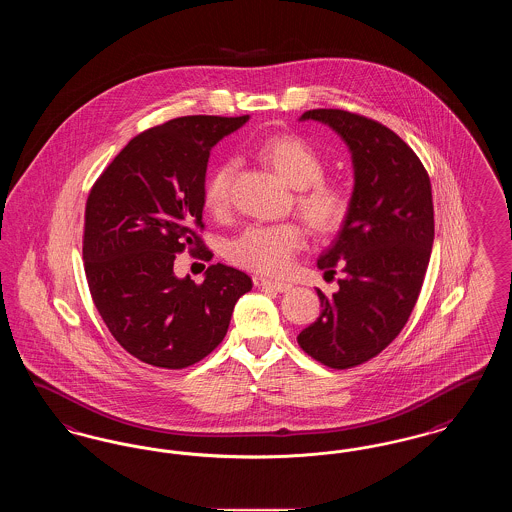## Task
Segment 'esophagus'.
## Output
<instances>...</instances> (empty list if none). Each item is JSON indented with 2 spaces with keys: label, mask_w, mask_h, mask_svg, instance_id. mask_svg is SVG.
Segmentation results:
<instances>
[{
  "label": "esophagus",
  "mask_w": 512,
  "mask_h": 512,
  "mask_svg": "<svg viewBox=\"0 0 512 512\" xmlns=\"http://www.w3.org/2000/svg\"><path fill=\"white\" fill-rule=\"evenodd\" d=\"M257 284H259L261 288H265V290H274V292L286 293L292 290V284H286V282H276V280H267V278L259 280Z\"/></svg>",
  "instance_id": "esophagus-1"
}]
</instances>
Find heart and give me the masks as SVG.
Wrapping results in <instances>:
<instances>
[{
    "mask_svg": "<svg viewBox=\"0 0 512 512\" xmlns=\"http://www.w3.org/2000/svg\"><path fill=\"white\" fill-rule=\"evenodd\" d=\"M257 155L295 194V207L301 219L318 234H334L347 222L353 209V195L345 184L324 178L326 163L307 140L295 134H278L257 146ZM236 161L226 159L209 174L203 186L205 207L213 215L230 209ZM305 245V230L297 222L255 224L245 228L228 247L226 257L238 267L265 276H280L292 267L293 257Z\"/></svg>",
    "mask_w": 512,
    "mask_h": 512,
    "instance_id": "obj_1",
    "label": "heart"
}]
</instances>
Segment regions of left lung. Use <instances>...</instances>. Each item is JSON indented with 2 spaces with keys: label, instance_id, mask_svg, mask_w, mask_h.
<instances>
[{
  "label": "left lung",
  "instance_id": "8db88e82",
  "mask_svg": "<svg viewBox=\"0 0 512 512\" xmlns=\"http://www.w3.org/2000/svg\"><path fill=\"white\" fill-rule=\"evenodd\" d=\"M301 119L332 126L353 153V209L336 244L318 259L340 292L317 290L322 313L297 343L322 365H363L399 336L422 290L434 244V201L422 161L382 122L343 109Z\"/></svg>",
  "mask_w": 512,
  "mask_h": 512
}]
</instances>
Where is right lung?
Instances as JSON below:
<instances>
[{
    "label": "right lung",
    "mask_w": 512,
    "mask_h": 512,
    "mask_svg": "<svg viewBox=\"0 0 512 512\" xmlns=\"http://www.w3.org/2000/svg\"><path fill=\"white\" fill-rule=\"evenodd\" d=\"M249 115H190L134 136L94 182L84 211L82 257L105 326L146 365L178 370L224 340L236 301L253 288L236 268L211 265L194 284L174 259L203 244V186L213 146Z\"/></svg>",
    "instance_id": "right-lung-1"
}]
</instances>
